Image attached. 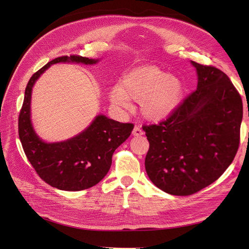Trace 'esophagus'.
Returning <instances> with one entry per match:
<instances>
[{
  "label": "esophagus",
  "mask_w": 249,
  "mask_h": 249,
  "mask_svg": "<svg viewBox=\"0 0 249 249\" xmlns=\"http://www.w3.org/2000/svg\"><path fill=\"white\" fill-rule=\"evenodd\" d=\"M133 135L134 136H141L143 135V131L140 126H135L134 130H133Z\"/></svg>",
  "instance_id": "obj_1"
}]
</instances>
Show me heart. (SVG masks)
I'll use <instances>...</instances> for the list:
<instances>
[{"mask_svg": "<svg viewBox=\"0 0 249 249\" xmlns=\"http://www.w3.org/2000/svg\"><path fill=\"white\" fill-rule=\"evenodd\" d=\"M183 93L184 85L178 77L159 66L146 64L124 74L119 86L112 88L110 100L124 108L130 107V100L140 103L143 117L159 123L178 109Z\"/></svg>", "mask_w": 249, "mask_h": 249, "instance_id": "heart-1", "label": "heart"}]
</instances>
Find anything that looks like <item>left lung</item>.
I'll use <instances>...</instances> for the list:
<instances>
[{"mask_svg":"<svg viewBox=\"0 0 249 249\" xmlns=\"http://www.w3.org/2000/svg\"><path fill=\"white\" fill-rule=\"evenodd\" d=\"M197 88L167 119L143 125L149 142L145 170L164 192L186 196L219 178L235 158L243 117L241 95L212 65L191 61Z\"/></svg>","mask_w":249,"mask_h":249,"instance_id":"8db88e82","label":"left lung"}]
</instances>
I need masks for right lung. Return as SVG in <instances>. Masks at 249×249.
Here are the masks:
<instances>
[{"instance_id": "add662e5", "label": "right lung", "mask_w": 249, "mask_h": 249, "mask_svg": "<svg viewBox=\"0 0 249 249\" xmlns=\"http://www.w3.org/2000/svg\"><path fill=\"white\" fill-rule=\"evenodd\" d=\"M99 60L79 55L52 60L29 80L18 116V136L22 148L37 175L50 186L65 191H80L96 185L107 175L115 149L130 136L133 124L115 122L104 115L78 136L58 143H46L35 134L30 119L32 87L51 64L77 62L93 64Z\"/></svg>"}]
</instances>
